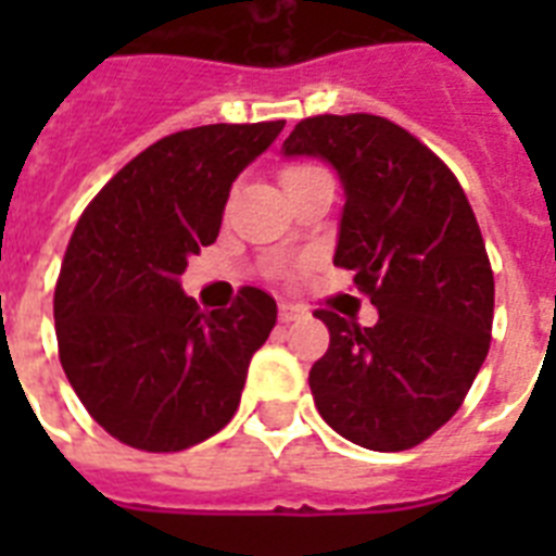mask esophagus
<instances>
[{"mask_svg": "<svg viewBox=\"0 0 556 556\" xmlns=\"http://www.w3.org/2000/svg\"><path fill=\"white\" fill-rule=\"evenodd\" d=\"M305 314H308V312H305L303 305H294V303H279V320H282V323L303 320Z\"/></svg>", "mask_w": 556, "mask_h": 556, "instance_id": "34e87169", "label": "esophagus"}]
</instances>
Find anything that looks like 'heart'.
<instances>
[{"label": "heart", "instance_id": "b5f03b06", "mask_svg": "<svg viewBox=\"0 0 556 556\" xmlns=\"http://www.w3.org/2000/svg\"><path fill=\"white\" fill-rule=\"evenodd\" d=\"M303 169H308V167H303V164H296V167H288L286 173H282V176H291V173H303Z\"/></svg>", "mask_w": 556, "mask_h": 556}]
</instances>
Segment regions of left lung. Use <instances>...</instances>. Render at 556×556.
<instances>
[{"mask_svg":"<svg viewBox=\"0 0 556 556\" xmlns=\"http://www.w3.org/2000/svg\"><path fill=\"white\" fill-rule=\"evenodd\" d=\"M286 159H320L343 185L334 265L378 308L375 326L314 312L329 352L308 371L323 421L352 444L409 450L447 424L491 349L493 270L447 164L378 115H317Z\"/></svg>","mask_w":556,"mask_h":556,"instance_id":"left-lung-1","label":"left lung"}]
</instances>
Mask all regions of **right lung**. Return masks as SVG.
<instances>
[{
  "label": "right lung",
  "mask_w": 556,
  "mask_h": 556,
  "mask_svg": "<svg viewBox=\"0 0 556 556\" xmlns=\"http://www.w3.org/2000/svg\"><path fill=\"white\" fill-rule=\"evenodd\" d=\"M286 121L167 135L94 195L54 291L65 378L94 421L147 453H178L233 418L277 303L242 288L230 308L185 294L187 260L213 244L230 187Z\"/></svg>",
  "instance_id": "add662e5"
}]
</instances>
